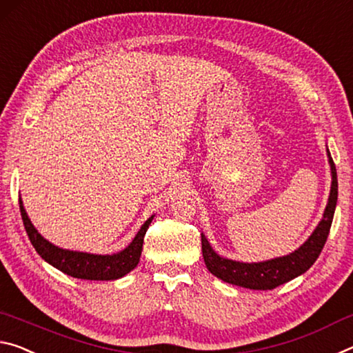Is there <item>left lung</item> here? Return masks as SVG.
<instances>
[{"label":"left lung","mask_w":353,"mask_h":353,"mask_svg":"<svg viewBox=\"0 0 353 353\" xmlns=\"http://www.w3.org/2000/svg\"><path fill=\"white\" fill-rule=\"evenodd\" d=\"M327 153L332 169L330 195H328V203L325 206V211H323L322 221L313 231V234L305 241V244L286 256L268 259V261L261 263H241L217 255L205 238V234L201 233V252H203L206 268L212 275H216L217 279H221L225 283H230V285L265 291L274 290V288L283 285V283L291 281L296 276L307 272L316 259L319 258L322 248L325 245L333 222L334 208H336L338 201L336 167H334L328 150Z\"/></svg>","instance_id":"1"}]
</instances>
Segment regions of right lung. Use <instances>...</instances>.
<instances>
[{"instance_id":"add662e5","label":"right lung","mask_w":353,"mask_h":353,"mask_svg":"<svg viewBox=\"0 0 353 353\" xmlns=\"http://www.w3.org/2000/svg\"><path fill=\"white\" fill-rule=\"evenodd\" d=\"M20 201V212L23 219V225L30 238L31 244L36 248V252L42 256L46 263H50L53 268L59 269L61 272L74 276L81 280H117L122 279L126 274H130L136 268L142 253L143 236H145L148 225L152 223L153 216L145 221L141 230L137 231L131 244L125 250L114 253V255H94V253L85 252H73L59 248L50 241H46L39 231L34 228L30 217H28L23 201Z\"/></svg>"}]
</instances>
